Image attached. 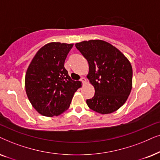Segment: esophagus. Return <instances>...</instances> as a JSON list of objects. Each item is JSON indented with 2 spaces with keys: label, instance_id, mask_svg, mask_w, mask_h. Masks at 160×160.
<instances>
[{
  "label": "esophagus",
  "instance_id": "obj_1",
  "mask_svg": "<svg viewBox=\"0 0 160 160\" xmlns=\"http://www.w3.org/2000/svg\"><path fill=\"white\" fill-rule=\"evenodd\" d=\"M80 81H81L83 84H85V83H86V79L84 77H82V78H80Z\"/></svg>",
  "mask_w": 160,
  "mask_h": 160
}]
</instances>
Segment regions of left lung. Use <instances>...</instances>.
<instances>
[{
	"mask_svg": "<svg viewBox=\"0 0 160 160\" xmlns=\"http://www.w3.org/2000/svg\"><path fill=\"white\" fill-rule=\"evenodd\" d=\"M88 61L87 78L94 87L92 99L86 100L90 109L101 114L111 113L127 101L132 86V68L116 47L95 39L75 44Z\"/></svg>",
	"mask_w": 160,
	"mask_h": 160,
	"instance_id": "8db88e82",
	"label": "left lung"
}]
</instances>
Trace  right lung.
Here are the masks:
<instances>
[{
    "instance_id": "1",
    "label": "right lung",
    "mask_w": 160,
    "mask_h": 160,
    "mask_svg": "<svg viewBox=\"0 0 160 160\" xmlns=\"http://www.w3.org/2000/svg\"><path fill=\"white\" fill-rule=\"evenodd\" d=\"M73 44L50 42L40 48L25 74V91L30 102L42 116H59L69 108L81 82L72 80L64 62Z\"/></svg>"
}]
</instances>
